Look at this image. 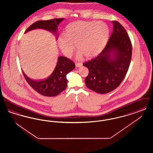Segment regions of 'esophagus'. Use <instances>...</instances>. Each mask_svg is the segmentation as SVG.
Here are the masks:
<instances>
[{"label":"esophagus","instance_id":"esophagus-1","mask_svg":"<svg viewBox=\"0 0 153 153\" xmlns=\"http://www.w3.org/2000/svg\"><path fill=\"white\" fill-rule=\"evenodd\" d=\"M75 64H76V67H77V68H78V67H80V66H81L82 65L81 62H76V63H75Z\"/></svg>","mask_w":153,"mask_h":153}]
</instances>
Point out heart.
<instances>
[{
    "label": "heart",
    "instance_id": "1",
    "mask_svg": "<svg viewBox=\"0 0 153 153\" xmlns=\"http://www.w3.org/2000/svg\"><path fill=\"white\" fill-rule=\"evenodd\" d=\"M109 35L108 26L104 22L75 21L69 24L64 35L58 38V45L68 56H71L76 45L80 56L93 58L104 49Z\"/></svg>",
    "mask_w": 153,
    "mask_h": 153
}]
</instances>
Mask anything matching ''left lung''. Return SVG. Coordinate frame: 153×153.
<instances>
[{
    "label": "left lung",
    "mask_w": 153,
    "mask_h": 153,
    "mask_svg": "<svg viewBox=\"0 0 153 153\" xmlns=\"http://www.w3.org/2000/svg\"><path fill=\"white\" fill-rule=\"evenodd\" d=\"M113 33L102 52L83 64L89 70L85 79L89 89L98 94H107L119 86L128 70L132 44L123 26L113 21Z\"/></svg>",
    "instance_id": "obj_1"
}]
</instances>
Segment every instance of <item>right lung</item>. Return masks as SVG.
I'll return each mask as SVG.
<instances>
[{"instance_id": "1", "label": "right lung", "mask_w": 153, "mask_h": 153, "mask_svg": "<svg viewBox=\"0 0 153 153\" xmlns=\"http://www.w3.org/2000/svg\"><path fill=\"white\" fill-rule=\"evenodd\" d=\"M64 18H54L48 21H38L29 26L25 33L36 29H44L56 33L59 23ZM75 64L73 61L65 57H58L57 64L51 75L45 80L36 81L31 80L24 73L23 76L27 83L38 93L45 96H55L67 87L66 74L73 70Z\"/></svg>"}]
</instances>
